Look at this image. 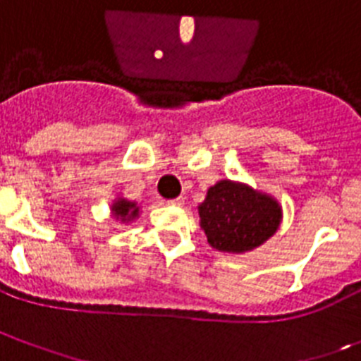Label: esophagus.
I'll list each match as a JSON object with an SVG mask.
<instances>
[{
  "label": "esophagus",
  "instance_id": "obj_1",
  "mask_svg": "<svg viewBox=\"0 0 361 361\" xmlns=\"http://www.w3.org/2000/svg\"><path fill=\"white\" fill-rule=\"evenodd\" d=\"M166 205H172V207H180V205H183V198H174V200H169L166 202Z\"/></svg>",
  "mask_w": 361,
  "mask_h": 361
}]
</instances>
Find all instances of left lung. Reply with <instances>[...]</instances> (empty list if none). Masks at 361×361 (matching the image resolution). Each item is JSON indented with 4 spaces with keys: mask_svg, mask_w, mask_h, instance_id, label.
<instances>
[{
    "mask_svg": "<svg viewBox=\"0 0 361 361\" xmlns=\"http://www.w3.org/2000/svg\"><path fill=\"white\" fill-rule=\"evenodd\" d=\"M198 213L209 244L227 253L255 250L277 231L283 216L277 200L229 180L207 190Z\"/></svg>",
    "mask_w": 361,
    "mask_h": 361,
    "instance_id": "8db88e82",
    "label": "left lung"
}]
</instances>
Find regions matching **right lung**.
<instances>
[{"mask_svg": "<svg viewBox=\"0 0 361 361\" xmlns=\"http://www.w3.org/2000/svg\"><path fill=\"white\" fill-rule=\"evenodd\" d=\"M111 211H114L115 216L121 218V220H134L139 214L137 204H135V202H128V200L124 198L115 200L114 205H111Z\"/></svg>", "mask_w": 361, "mask_h": 361, "instance_id": "right-lung-1", "label": "right lung"}]
</instances>
